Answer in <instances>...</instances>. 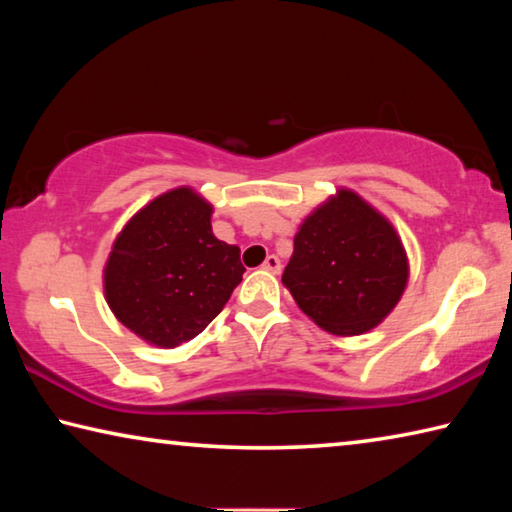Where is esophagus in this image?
<instances>
[{
	"mask_svg": "<svg viewBox=\"0 0 512 512\" xmlns=\"http://www.w3.org/2000/svg\"><path fill=\"white\" fill-rule=\"evenodd\" d=\"M262 268H266V271H271V273H280V268H282V264H280V259H277L275 255H268V257L264 259V264H262Z\"/></svg>",
	"mask_w": 512,
	"mask_h": 512,
	"instance_id": "34e87169",
	"label": "esophagus"
}]
</instances>
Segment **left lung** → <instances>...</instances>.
Listing matches in <instances>:
<instances>
[{
    "label": "left lung",
    "mask_w": 512,
    "mask_h": 512,
    "mask_svg": "<svg viewBox=\"0 0 512 512\" xmlns=\"http://www.w3.org/2000/svg\"><path fill=\"white\" fill-rule=\"evenodd\" d=\"M282 282L318 327L357 336L400 302L409 259L393 225L359 194L339 189L300 225Z\"/></svg>",
    "instance_id": "obj_1"
}]
</instances>
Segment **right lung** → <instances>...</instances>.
<instances>
[{
    "label": "right lung",
    "mask_w": 512,
    "mask_h": 512,
    "mask_svg": "<svg viewBox=\"0 0 512 512\" xmlns=\"http://www.w3.org/2000/svg\"><path fill=\"white\" fill-rule=\"evenodd\" d=\"M212 205L178 187L124 225L103 268L121 325L158 348L194 339L221 314L244 275L239 248L216 239Z\"/></svg>",
    "instance_id": "obj_1"
}]
</instances>
